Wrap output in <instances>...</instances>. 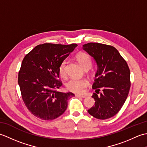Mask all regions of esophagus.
Segmentation results:
<instances>
[{
  "mask_svg": "<svg viewBox=\"0 0 147 147\" xmlns=\"http://www.w3.org/2000/svg\"><path fill=\"white\" fill-rule=\"evenodd\" d=\"M75 96L76 97H80V98H85L86 96L85 95H78V94H76Z\"/></svg>",
  "mask_w": 147,
  "mask_h": 147,
  "instance_id": "1",
  "label": "esophagus"
}]
</instances>
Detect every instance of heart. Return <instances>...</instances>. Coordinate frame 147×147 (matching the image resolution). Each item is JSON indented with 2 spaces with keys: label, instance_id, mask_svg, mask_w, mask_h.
I'll use <instances>...</instances> for the list:
<instances>
[{
  "label": "heart",
  "instance_id": "obj_1",
  "mask_svg": "<svg viewBox=\"0 0 147 147\" xmlns=\"http://www.w3.org/2000/svg\"><path fill=\"white\" fill-rule=\"evenodd\" d=\"M76 59L79 64L84 69H89L92 65V59L90 56L85 52H80L76 55ZM65 64L66 61H63L59 65V72L61 76H64L65 74ZM88 81L85 78L77 79L71 78L68 80L65 86L66 88L71 92L77 93H82L85 91L86 87L88 86Z\"/></svg>",
  "mask_w": 147,
  "mask_h": 147
}]
</instances>
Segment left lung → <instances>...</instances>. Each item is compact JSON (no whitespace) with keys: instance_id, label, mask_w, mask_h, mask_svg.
<instances>
[{"instance_id":"8db88e82","label":"left lung","mask_w":147,"mask_h":147,"mask_svg":"<svg viewBox=\"0 0 147 147\" xmlns=\"http://www.w3.org/2000/svg\"><path fill=\"white\" fill-rule=\"evenodd\" d=\"M83 49L93 57L98 67L92 85L96 92L92 96L95 105L88 112L98 119H107L114 116L126 101L131 86L130 70L126 61L111 45L88 43L83 45Z\"/></svg>"}]
</instances>
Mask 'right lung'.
I'll return each instance as SVG.
<instances>
[{"mask_svg": "<svg viewBox=\"0 0 147 147\" xmlns=\"http://www.w3.org/2000/svg\"><path fill=\"white\" fill-rule=\"evenodd\" d=\"M43 43L25 55L18 74L23 100L28 111L42 120H53L64 113L73 93L57 91L62 85L57 80L61 62L77 47Z\"/></svg>", "mask_w": 147, "mask_h": 147, "instance_id": "1", "label": "right lung"}]
</instances>
